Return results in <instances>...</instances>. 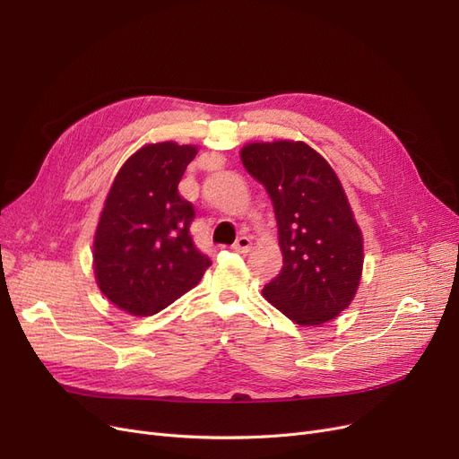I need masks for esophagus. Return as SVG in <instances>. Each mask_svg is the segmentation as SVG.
Masks as SVG:
<instances>
[{
    "label": "esophagus",
    "instance_id": "obj_1",
    "mask_svg": "<svg viewBox=\"0 0 459 459\" xmlns=\"http://www.w3.org/2000/svg\"><path fill=\"white\" fill-rule=\"evenodd\" d=\"M232 249L238 251V253H249V249H251V240H249L247 236H240V238H238V240L234 242Z\"/></svg>",
    "mask_w": 459,
    "mask_h": 459
}]
</instances>
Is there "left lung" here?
Here are the masks:
<instances>
[{"label": "left lung", "instance_id": "8db88e82", "mask_svg": "<svg viewBox=\"0 0 459 459\" xmlns=\"http://www.w3.org/2000/svg\"><path fill=\"white\" fill-rule=\"evenodd\" d=\"M246 170L273 204L283 268L263 294L300 326L332 321L360 285L364 238L340 178L302 141L249 143Z\"/></svg>", "mask_w": 459, "mask_h": 459}]
</instances>
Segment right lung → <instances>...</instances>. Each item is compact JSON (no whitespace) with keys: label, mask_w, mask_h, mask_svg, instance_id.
Wrapping results in <instances>:
<instances>
[{"label":"right lung","mask_w":459,"mask_h":459,"mask_svg":"<svg viewBox=\"0 0 459 459\" xmlns=\"http://www.w3.org/2000/svg\"><path fill=\"white\" fill-rule=\"evenodd\" d=\"M198 148L146 144L117 170L93 238V273L108 300L134 316L170 306L201 281L210 258L196 249L191 203L178 184Z\"/></svg>","instance_id":"1"}]
</instances>
